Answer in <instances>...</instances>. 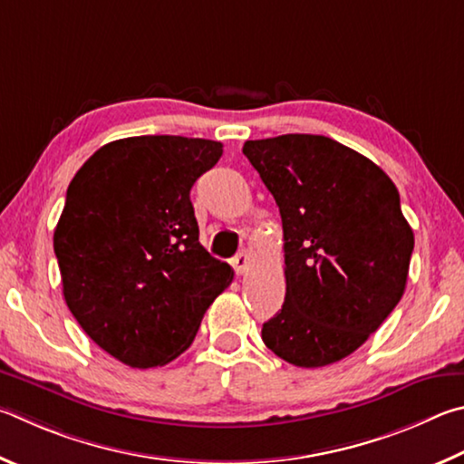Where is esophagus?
<instances>
[{"label": "esophagus", "mask_w": 464, "mask_h": 464, "mask_svg": "<svg viewBox=\"0 0 464 464\" xmlns=\"http://www.w3.org/2000/svg\"><path fill=\"white\" fill-rule=\"evenodd\" d=\"M232 266H234V271H237L238 275L246 273L248 266H250V253H248V250H242V253H238L237 256H234L232 258Z\"/></svg>", "instance_id": "esophagus-1"}]
</instances>
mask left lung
Returning a JSON list of instances; mask_svg holds the SVG:
<instances>
[{
	"instance_id": "left-lung-1",
	"label": "left lung",
	"mask_w": 464,
	"mask_h": 464,
	"mask_svg": "<svg viewBox=\"0 0 464 464\" xmlns=\"http://www.w3.org/2000/svg\"><path fill=\"white\" fill-rule=\"evenodd\" d=\"M242 152L277 201L285 240V304L263 324V343L295 367L343 361L405 291L413 232L400 191L328 136L246 140Z\"/></svg>"
}]
</instances>
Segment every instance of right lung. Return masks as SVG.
<instances>
[{
	"mask_svg": "<svg viewBox=\"0 0 464 464\" xmlns=\"http://www.w3.org/2000/svg\"><path fill=\"white\" fill-rule=\"evenodd\" d=\"M222 142L132 136L102 146L67 189L54 255L79 326L132 369L191 346L234 271L199 245L189 191Z\"/></svg>",
	"mask_w": 464,
	"mask_h": 464,
	"instance_id": "obj_1",
	"label": "right lung"
}]
</instances>
